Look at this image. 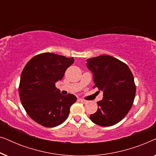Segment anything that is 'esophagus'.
Instances as JSON below:
<instances>
[{
  "label": "esophagus",
  "instance_id": "34e87169",
  "mask_svg": "<svg viewBox=\"0 0 156 156\" xmlns=\"http://www.w3.org/2000/svg\"><path fill=\"white\" fill-rule=\"evenodd\" d=\"M80 101L83 104H86V103H87V102H88V101H87V100L83 99H80Z\"/></svg>",
  "mask_w": 156,
  "mask_h": 156
}]
</instances>
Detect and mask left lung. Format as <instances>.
<instances>
[{
	"instance_id": "8db88e82",
	"label": "left lung",
	"mask_w": 156,
	"mask_h": 156,
	"mask_svg": "<svg viewBox=\"0 0 156 156\" xmlns=\"http://www.w3.org/2000/svg\"><path fill=\"white\" fill-rule=\"evenodd\" d=\"M93 73L94 88L103 91V99L97 102V112L90 115L92 122L111 126L121 121L131 109L136 95L133 74L126 64L107 55L87 59Z\"/></svg>"
}]
</instances>
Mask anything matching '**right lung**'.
<instances>
[{"instance_id":"obj_1","label":"right lung","mask_w":156,"mask_h":156,"mask_svg":"<svg viewBox=\"0 0 156 156\" xmlns=\"http://www.w3.org/2000/svg\"><path fill=\"white\" fill-rule=\"evenodd\" d=\"M74 61L73 57L44 52L33 57L23 70L18 89L21 103L28 116L42 126L62 123L76 101L74 94L62 95L55 87Z\"/></svg>"}]
</instances>
